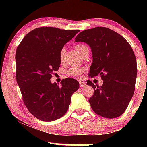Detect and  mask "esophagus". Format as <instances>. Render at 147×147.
<instances>
[{
    "label": "esophagus",
    "mask_w": 147,
    "mask_h": 147,
    "mask_svg": "<svg viewBox=\"0 0 147 147\" xmlns=\"http://www.w3.org/2000/svg\"><path fill=\"white\" fill-rule=\"evenodd\" d=\"M86 83H84V82H79V86H80V87H84L86 86Z\"/></svg>",
    "instance_id": "34e87169"
}]
</instances>
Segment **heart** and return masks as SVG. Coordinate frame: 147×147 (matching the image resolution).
Instances as JSON below:
<instances>
[{"label":"heart","instance_id":"heart-1","mask_svg":"<svg viewBox=\"0 0 147 147\" xmlns=\"http://www.w3.org/2000/svg\"><path fill=\"white\" fill-rule=\"evenodd\" d=\"M86 48H88L84 44H77L75 45V49L77 50V51L80 54V55H82V52H83ZM65 55V49L63 48L60 50V52H59V59L61 62L63 61ZM84 70H85V69L83 68H80V67H77V66H73V67H71L70 69H68V71H67V75L70 76V77H74V78L79 79L81 77H82V73H83Z\"/></svg>","mask_w":147,"mask_h":147}]
</instances>
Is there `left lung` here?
Returning <instances> with one entry per match:
<instances>
[{
    "label": "left lung",
    "instance_id": "8db88e82",
    "mask_svg": "<svg viewBox=\"0 0 147 147\" xmlns=\"http://www.w3.org/2000/svg\"><path fill=\"white\" fill-rule=\"evenodd\" d=\"M75 40L90 47L92 62L89 75H100L104 81L100 87L87 82L95 90L88 100L91 108L102 117H119L125 111L135 90L138 70L132 48L122 36L104 27L82 31Z\"/></svg>",
    "mask_w": 147,
    "mask_h": 147
}]
</instances>
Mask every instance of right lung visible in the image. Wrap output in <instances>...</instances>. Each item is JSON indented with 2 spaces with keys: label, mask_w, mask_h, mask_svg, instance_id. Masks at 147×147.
I'll list each match as a JSON object with an SVG mask.
<instances>
[{
  "label": "right lung",
  "mask_w": 147,
  "mask_h": 147,
  "mask_svg": "<svg viewBox=\"0 0 147 147\" xmlns=\"http://www.w3.org/2000/svg\"><path fill=\"white\" fill-rule=\"evenodd\" d=\"M79 32L52 27L32 30L16 52V78L27 109L43 122H52L65 114L71 96L79 88L72 78L51 83L52 74L60 67V50Z\"/></svg>",
  "instance_id": "1"
}]
</instances>
